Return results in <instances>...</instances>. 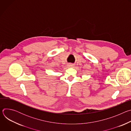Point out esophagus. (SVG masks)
<instances>
[{
  "label": "esophagus",
  "instance_id": "34e87169",
  "mask_svg": "<svg viewBox=\"0 0 131 131\" xmlns=\"http://www.w3.org/2000/svg\"><path fill=\"white\" fill-rule=\"evenodd\" d=\"M68 66L69 67H72L74 66V65H73V64H68Z\"/></svg>",
  "mask_w": 131,
  "mask_h": 131
}]
</instances>
